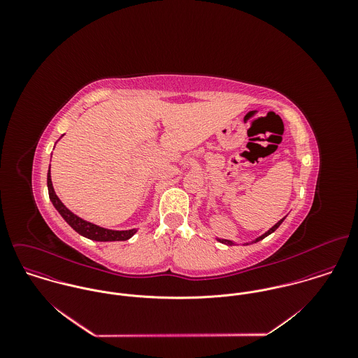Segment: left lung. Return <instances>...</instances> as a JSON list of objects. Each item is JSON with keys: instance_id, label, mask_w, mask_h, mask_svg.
I'll return each instance as SVG.
<instances>
[{"instance_id": "obj_1", "label": "left lung", "mask_w": 358, "mask_h": 358, "mask_svg": "<svg viewBox=\"0 0 358 358\" xmlns=\"http://www.w3.org/2000/svg\"><path fill=\"white\" fill-rule=\"evenodd\" d=\"M284 219H285V217H282V219H281V220H278V222H277V223H275V224H274V226H273V227H271V229H268V230H267V231H266V233H264V234H262V236H260V237H257V238H255V240H254V241H252V243H257V241H260V240H263V238H264V237H267V236H268V234H271V233H274V231H275V230H277V229H278V227H280V224H281V223H282V222H284ZM217 241H219V243H222V244H226V245H233V244H234V243H233V241H230V240H223V238H217ZM247 244H248V243H247Z\"/></svg>"}]
</instances>
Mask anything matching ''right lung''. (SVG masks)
<instances>
[{"mask_svg": "<svg viewBox=\"0 0 358 358\" xmlns=\"http://www.w3.org/2000/svg\"><path fill=\"white\" fill-rule=\"evenodd\" d=\"M47 185H48V193H50V200L52 201L56 210L60 213V216L81 236L94 240V241H125L129 240L138 230L131 229V230H110L104 229L98 224H94L91 222H87L73 213L66 205L63 204L59 197L56 196L51 180V165L48 169V176H47Z\"/></svg>", "mask_w": 358, "mask_h": 358, "instance_id": "add662e5", "label": "right lung"}]
</instances>
